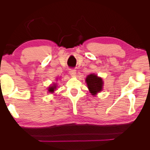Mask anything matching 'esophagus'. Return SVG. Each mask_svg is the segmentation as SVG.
<instances>
[{"instance_id": "34e87169", "label": "esophagus", "mask_w": 150, "mask_h": 150, "mask_svg": "<svg viewBox=\"0 0 150 150\" xmlns=\"http://www.w3.org/2000/svg\"><path fill=\"white\" fill-rule=\"evenodd\" d=\"M69 74L71 75V76L74 77L76 76V71L74 69H69Z\"/></svg>"}]
</instances>
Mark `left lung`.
Segmentation results:
<instances>
[{"label":"left lung","instance_id":"1","mask_svg":"<svg viewBox=\"0 0 150 150\" xmlns=\"http://www.w3.org/2000/svg\"><path fill=\"white\" fill-rule=\"evenodd\" d=\"M88 88L92 95H96V93L100 92L103 88V82L101 78H99L96 75L91 74L88 75L86 79Z\"/></svg>","mask_w":150,"mask_h":150}]
</instances>
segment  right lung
Masks as SVG:
<instances>
[{
    "label": "right lung",
    "instance_id": "obj_1",
    "mask_svg": "<svg viewBox=\"0 0 150 150\" xmlns=\"http://www.w3.org/2000/svg\"><path fill=\"white\" fill-rule=\"evenodd\" d=\"M56 86L54 84V86H51V87H49L48 91L49 92H51V93H52L54 92V89H56Z\"/></svg>",
    "mask_w": 150,
    "mask_h": 150
}]
</instances>
